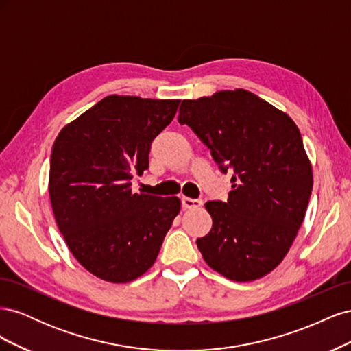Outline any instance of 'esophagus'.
<instances>
[{"mask_svg":"<svg viewBox=\"0 0 351 351\" xmlns=\"http://www.w3.org/2000/svg\"><path fill=\"white\" fill-rule=\"evenodd\" d=\"M182 205L184 209H196L204 205V200L202 199H190V197H183L182 199Z\"/></svg>","mask_w":351,"mask_h":351,"instance_id":"1","label":"esophagus"}]
</instances>
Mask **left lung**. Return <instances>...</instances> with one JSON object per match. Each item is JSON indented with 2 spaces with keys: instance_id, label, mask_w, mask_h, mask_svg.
<instances>
[{
  "instance_id": "left-lung-1",
  "label": "left lung",
  "mask_w": 351,
  "mask_h": 351,
  "mask_svg": "<svg viewBox=\"0 0 351 351\" xmlns=\"http://www.w3.org/2000/svg\"><path fill=\"white\" fill-rule=\"evenodd\" d=\"M178 112V123L209 147L221 173H232L227 202L205 204L212 228L196 240L202 256L228 280L262 278L291 247L312 193L299 129L244 89L186 99Z\"/></svg>"
}]
</instances>
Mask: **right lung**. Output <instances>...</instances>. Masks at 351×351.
Masks as SVG:
<instances>
[{"label":"right lung","mask_w":351,"mask_h":351,"mask_svg":"<svg viewBox=\"0 0 351 351\" xmlns=\"http://www.w3.org/2000/svg\"><path fill=\"white\" fill-rule=\"evenodd\" d=\"M178 105L110 95L67 124L52 146L49 199L57 226L73 256L101 280L141 277L178 215V197L132 190Z\"/></svg>","instance_id":"1"}]
</instances>
